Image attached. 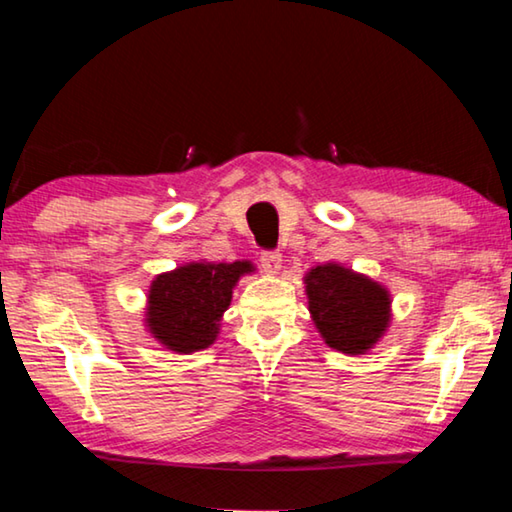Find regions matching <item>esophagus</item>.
Segmentation results:
<instances>
[{
  "label": "esophagus",
  "instance_id": "esophagus-1",
  "mask_svg": "<svg viewBox=\"0 0 512 512\" xmlns=\"http://www.w3.org/2000/svg\"><path fill=\"white\" fill-rule=\"evenodd\" d=\"M259 262H262V269L266 273H271V276H278L282 269V255L276 253V250H266V253L259 257Z\"/></svg>",
  "mask_w": 512,
  "mask_h": 512
}]
</instances>
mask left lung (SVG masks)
<instances>
[{
	"label": "left lung",
	"mask_w": 512,
	"mask_h": 512,
	"mask_svg": "<svg viewBox=\"0 0 512 512\" xmlns=\"http://www.w3.org/2000/svg\"><path fill=\"white\" fill-rule=\"evenodd\" d=\"M308 310L331 349L365 354L391 322V294L384 285L340 264H319L305 273Z\"/></svg>",
	"instance_id": "left-lung-1"
}]
</instances>
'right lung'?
Masks as SVG:
<instances>
[{"label": "right lung", "mask_w": 512, "mask_h": 512, "mask_svg": "<svg viewBox=\"0 0 512 512\" xmlns=\"http://www.w3.org/2000/svg\"><path fill=\"white\" fill-rule=\"evenodd\" d=\"M253 271L250 262H190L160 273L149 287L144 319L149 333L177 354L207 349L218 338L234 285Z\"/></svg>", "instance_id": "obj_1"}]
</instances>
